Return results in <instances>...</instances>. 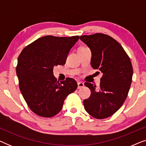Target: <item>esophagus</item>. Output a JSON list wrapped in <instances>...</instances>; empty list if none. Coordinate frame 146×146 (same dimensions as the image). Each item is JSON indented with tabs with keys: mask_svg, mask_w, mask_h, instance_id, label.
Returning a JSON list of instances; mask_svg holds the SVG:
<instances>
[{
	"mask_svg": "<svg viewBox=\"0 0 146 146\" xmlns=\"http://www.w3.org/2000/svg\"><path fill=\"white\" fill-rule=\"evenodd\" d=\"M84 86V84L83 82H78V88L80 89V88H83Z\"/></svg>",
	"mask_w": 146,
	"mask_h": 146,
	"instance_id": "1",
	"label": "esophagus"
}]
</instances>
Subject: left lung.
Segmentation results:
<instances>
[{
    "label": "left lung",
    "mask_w": 146,
    "mask_h": 146,
    "mask_svg": "<svg viewBox=\"0 0 146 146\" xmlns=\"http://www.w3.org/2000/svg\"><path fill=\"white\" fill-rule=\"evenodd\" d=\"M80 38L90 49L92 67L103 74L98 87L85 83L91 94L84 100V109L95 118H106L120 108L127 96L133 76L130 59L120 44L108 35L97 33Z\"/></svg>",
    "instance_id": "left-lung-1"
}]
</instances>
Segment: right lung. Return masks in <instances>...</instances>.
Segmentation results:
<instances>
[{"instance_id":"obj_1","label":"right lung","mask_w":146,"mask_h":146,"mask_svg":"<svg viewBox=\"0 0 146 146\" xmlns=\"http://www.w3.org/2000/svg\"><path fill=\"white\" fill-rule=\"evenodd\" d=\"M78 36H45L27 46L18 58L17 74L24 99L36 114L51 117L61 110L66 98L77 88L74 80L60 83L53 75L54 67L65 64L69 51Z\"/></svg>"}]
</instances>
